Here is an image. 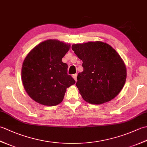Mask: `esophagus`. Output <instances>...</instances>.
I'll return each mask as SVG.
<instances>
[{
    "label": "esophagus",
    "instance_id": "34e87169",
    "mask_svg": "<svg viewBox=\"0 0 147 147\" xmlns=\"http://www.w3.org/2000/svg\"><path fill=\"white\" fill-rule=\"evenodd\" d=\"M73 78L74 79V80H75L76 82V81H77V74H73Z\"/></svg>",
    "mask_w": 147,
    "mask_h": 147
}]
</instances>
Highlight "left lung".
Segmentation results:
<instances>
[{"mask_svg":"<svg viewBox=\"0 0 147 147\" xmlns=\"http://www.w3.org/2000/svg\"><path fill=\"white\" fill-rule=\"evenodd\" d=\"M71 48L83 61V71L78 74L76 83L83 98L102 104L115 98L126 79V66L117 52L102 42L74 44Z\"/></svg>","mask_w":147,"mask_h":147,"instance_id":"obj_1","label":"left lung"}]
</instances>
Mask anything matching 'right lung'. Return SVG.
Listing matches in <instances>:
<instances>
[{"label": "right lung", "mask_w": 147, "mask_h": 147, "mask_svg": "<svg viewBox=\"0 0 147 147\" xmlns=\"http://www.w3.org/2000/svg\"><path fill=\"white\" fill-rule=\"evenodd\" d=\"M56 40L40 43L27 55L21 69L24 88L40 104L54 106L62 101L66 88L75 83L67 74V64L62 59L69 49Z\"/></svg>", "instance_id": "1"}]
</instances>
